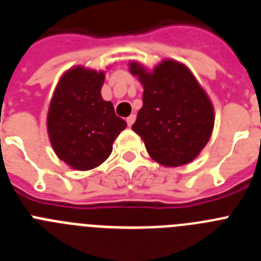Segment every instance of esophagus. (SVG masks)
Wrapping results in <instances>:
<instances>
[{
	"instance_id": "obj_1",
	"label": "esophagus",
	"mask_w": 261,
	"mask_h": 261,
	"mask_svg": "<svg viewBox=\"0 0 261 261\" xmlns=\"http://www.w3.org/2000/svg\"><path fill=\"white\" fill-rule=\"evenodd\" d=\"M135 120H136L135 115H130V116L126 117V124H128V126H132L133 123H135Z\"/></svg>"
}]
</instances>
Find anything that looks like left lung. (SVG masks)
<instances>
[{
    "instance_id": "left-lung-1",
    "label": "left lung",
    "mask_w": 261,
    "mask_h": 261,
    "mask_svg": "<svg viewBox=\"0 0 261 261\" xmlns=\"http://www.w3.org/2000/svg\"><path fill=\"white\" fill-rule=\"evenodd\" d=\"M129 70L144 86L142 108L132 129L149 155L166 167L192 162L213 132L214 110L186 65L165 60L147 71L138 62Z\"/></svg>"
}]
</instances>
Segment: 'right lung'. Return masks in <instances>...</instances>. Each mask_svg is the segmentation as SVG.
Wrapping results in <instances>:
<instances>
[{
    "label": "right lung",
    "instance_id": "obj_1",
    "mask_svg": "<svg viewBox=\"0 0 261 261\" xmlns=\"http://www.w3.org/2000/svg\"><path fill=\"white\" fill-rule=\"evenodd\" d=\"M103 71L75 66L60 78L48 111L47 126L53 150L74 170L102 165L126 123L103 100Z\"/></svg>",
    "mask_w": 261,
    "mask_h": 261
}]
</instances>
